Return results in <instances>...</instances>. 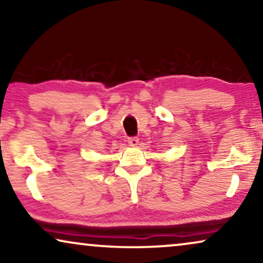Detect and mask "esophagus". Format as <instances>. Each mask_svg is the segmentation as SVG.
Listing matches in <instances>:
<instances>
[{"label": "esophagus", "instance_id": "34e87169", "mask_svg": "<svg viewBox=\"0 0 263 263\" xmlns=\"http://www.w3.org/2000/svg\"><path fill=\"white\" fill-rule=\"evenodd\" d=\"M128 142L130 146H138L139 138H136V136H130V138H128Z\"/></svg>", "mask_w": 263, "mask_h": 263}]
</instances>
